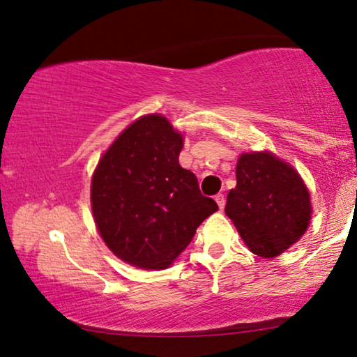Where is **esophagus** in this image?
Masks as SVG:
<instances>
[{
  "instance_id": "obj_1",
  "label": "esophagus",
  "mask_w": 357,
  "mask_h": 357,
  "mask_svg": "<svg viewBox=\"0 0 357 357\" xmlns=\"http://www.w3.org/2000/svg\"><path fill=\"white\" fill-rule=\"evenodd\" d=\"M214 199H216L219 209H222L224 204H226V198H224V195H222V193H218L216 198H214Z\"/></svg>"
}]
</instances>
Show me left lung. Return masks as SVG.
Listing matches in <instances>:
<instances>
[{
  "instance_id": "obj_1",
  "label": "left lung",
  "mask_w": 357,
  "mask_h": 357,
  "mask_svg": "<svg viewBox=\"0 0 357 357\" xmlns=\"http://www.w3.org/2000/svg\"><path fill=\"white\" fill-rule=\"evenodd\" d=\"M226 214L247 247L273 258L297 242L310 222V197L299 174L271 153L242 154Z\"/></svg>"
}]
</instances>
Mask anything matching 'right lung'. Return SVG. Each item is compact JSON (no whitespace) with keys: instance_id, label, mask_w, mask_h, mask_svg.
<instances>
[{"instance_id":"obj_1","label":"right lung","mask_w":357,"mask_h":357,"mask_svg":"<svg viewBox=\"0 0 357 357\" xmlns=\"http://www.w3.org/2000/svg\"><path fill=\"white\" fill-rule=\"evenodd\" d=\"M182 135L160 115L141 116L102 155L91 185L92 213L107 247L146 270L167 268L218 209L197 175L178 164Z\"/></svg>"}]
</instances>
